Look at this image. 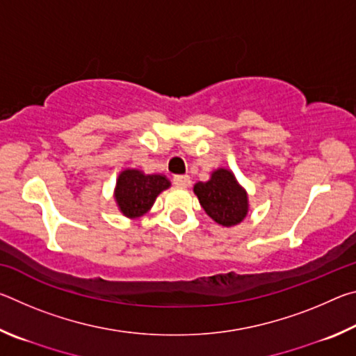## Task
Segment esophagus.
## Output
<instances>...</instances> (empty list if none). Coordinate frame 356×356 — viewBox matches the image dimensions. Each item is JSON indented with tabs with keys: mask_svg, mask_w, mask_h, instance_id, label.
Listing matches in <instances>:
<instances>
[{
	"mask_svg": "<svg viewBox=\"0 0 356 356\" xmlns=\"http://www.w3.org/2000/svg\"><path fill=\"white\" fill-rule=\"evenodd\" d=\"M172 184L176 185V186H180V188H185V186L190 185V177L188 176H182V174H180V176H174L172 177Z\"/></svg>",
	"mask_w": 356,
	"mask_h": 356,
	"instance_id": "esophagus-1",
	"label": "esophagus"
}]
</instances>
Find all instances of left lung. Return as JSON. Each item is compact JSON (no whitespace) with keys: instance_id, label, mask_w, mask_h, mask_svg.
<instances>
[{"instance_id":"1","label":"left lung","mask_w":356,"mask_h":356,"mask_svg":"<svg viewBox=\"0 0 356 356\" xmlns=\"http://www.w3.org/2000/svg\"><path fill=\"white\" fill-rule=\"evenodd\" d=\"M195 193L210 218L221 226H234L248 212V197L227 170H216L209 182H197Z\"/></svg>"}]
</instances>
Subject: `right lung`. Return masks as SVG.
<instances>
[{"instance_id":"add662e5","label":"right lung","mask_w":356,"mask_h":356,"mask_svg":"<svg viewBox=\"0 0 356 356\" xmlns=\"http://www.w3.org/2000/svg\"><path fill=\"white\" fill-rule=\"evenodd\" d=\"M170 180L159 174L144 176L141 171L127 170L120 172L116 185V202L125 216L135 218L152 207L155 197L170 188Z\"/></svg>"}]
</instances>
